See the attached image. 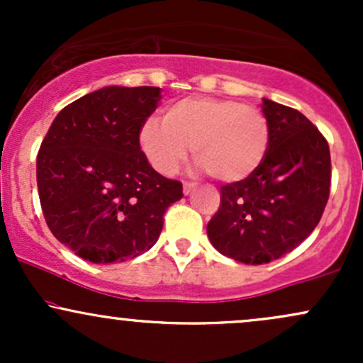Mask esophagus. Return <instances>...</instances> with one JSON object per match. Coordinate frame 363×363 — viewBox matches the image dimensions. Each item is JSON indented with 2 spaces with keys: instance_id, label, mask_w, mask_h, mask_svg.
Wrapping results in <instances>:
<instances>
[{
  "instance_id": "esophagus-1",
  "label": "esophagus",
  "mask_w": 363,
  "mask_h": 363,
  "mask_svg": "<svg viewBox=\"0 0 363 363\" xmlns=\"http://www.w3.org/2000/svg\"><path fill=\"white\" fill-rule=\"evenodd\" d=\"M194 182L193 181H186L184 182V194H189L191 193V191H193L194 189Z\"/></svg>"
}]
</instances>
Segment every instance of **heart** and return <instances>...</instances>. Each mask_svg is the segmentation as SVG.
Instances as JSON below:
<instances>
[{
  "label": "heart",
  "instance_id": "1",
  "mask_svg": "<svg viewBox=\"0 0 363 363\" xmlns=\"http://www.w3.org/2000/svg\"><path fill=\"white\" fill-rule=\"evenodd\" d=\"M140 145L150 165L164 176L181 167L193 145L205 172L237 182L251 176L264 160L269 123L256 106L232 99L187 97L170 104L164 121H145Z\"/></svg>",
  "mask_w": 363,
  "mask_h": 363
}]
</instances>
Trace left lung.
<instances>
[{"label": "left lung", "instance_id": "8db88e82", "mask_svg": "<svg viewBox=\"0 0 363 363\" xmlns=\"http://www.w3.org/2000/svg\"><path fill=\"white\" fill-rule=\"evenodd\" d=\"M269 123L264 160L249 177L220 187L218 211L208 222L223 256L264 264L294 251L318 227L331 187L328 141L302 112L262 101Z\"/></svg>", "mask_w": 363, "mask_h": 363}]
</instances>
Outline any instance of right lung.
Segmentation results:
<instances>
[{
	"label": "right lung",
	"instance_id": "obj_1",
	"mask_svg": "<svg viewBox=\"0 0 363 363\" xmlns=\"http://www.w3.org/2000/svg\"><path fill=\"white\" fill-rule=\"evenodd\" d=\"M157 86H106L66 106L37 153V189L52 235L91 262L126 261L153 247L182 182L152 169L140 129Z\"/></svg>",
	"mask_w": 363,
	"mask_h": 363
}]
</instances>
